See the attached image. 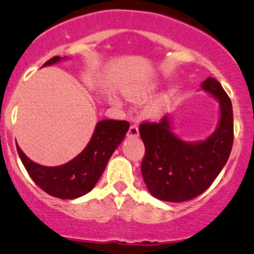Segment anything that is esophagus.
I'll list each match as a JSON object with an SVG mask.
<instances>
[{
  "instance_id": "obj_1",
  "label": "esophagus",
  "mask_w": 254,
  "mask_h": 254,
  "mask_svg": "<svg viewBox=\"0 0 254 254\" xmlns=\"http://www.w3.org/2000/svg\"><path fill=\"white\" fill-rule=\"evenodd\" d=\"M139 131H138V127L137 125H131L129 131H127V136L129 137H138Z\"/></svg>"
}]
</instances>
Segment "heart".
Instances as JSON below:
<instances>
[{
    "label": "heart",
    "instance_id": "heart-1",
    "mask_svg": "<svg viewBox=\"0 0 254 254\" xmlns=\"http://www.w3.org/2000/svg\"><path fill=\"white\" fill-rule=\"evenodd\" d=\"M155 89H156L155 84L145 83V84H142V86H139V87H135V88L130 89L129 94L133 99H138L139 100V99L147 98L148 95L151 94V93H153ZM113 101H115V104L121 105V101H119L118 99H115ZM167 104H168V95L167 94L159 95V97L153 99V100H151L150 103L145 106V109H144L145 115H147L148 117H151V118L160 117V116L164 113L166 107H167Z\"/></svg>",
    "mask_w": 254,
    "mask_h": 254
}]
</instances>
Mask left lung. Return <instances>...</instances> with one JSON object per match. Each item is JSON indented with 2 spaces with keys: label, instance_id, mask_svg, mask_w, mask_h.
Returning a JSON list of instances; mask_svg holds the SVG:
<instances>
[{
  "label": "left lung",
  "instance_id": "1",
  "mask_svg": "<svg viewBox=\"0 0 254 254\" xmlns=\"http://www.w3.org/2000/svg\"><path fill=\"white\" fill-rule=\"evenodd\" d=\"M202 89L220 103L217 129L205 141H182L171 131L168 116L139 125L145 147L141 172L148 190L165 202H185L203 193L222 171L234 139L232 101L220 82L208 77Z\"/></svg>",
  "mask_w": 254,
  "mask_h": 254
}]
</instances>
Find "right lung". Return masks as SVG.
Instances as JSON below:
<instances>
[{"mask_svg": "<svg viewBox=\"0 0 254 254\" xmlns=\"http://www.w3.org/2000/svg\"><path fill=\"white\" fill-rule=\"evenodd\" d=\"M60 61V56H55L44 63L43 66ZM129 127L130 123L127 121H100L87 147L71 161L57 167L38 165L28 159L17 144L16 149L26 171L42 190L50 196L74 199L88 193L94 188L111 155L123 141Z\"/></svg>", "mask_w": 254, "mask_h": 254, "instance_id": "right-lung-1", "label": "right lung"}]
</instances>
